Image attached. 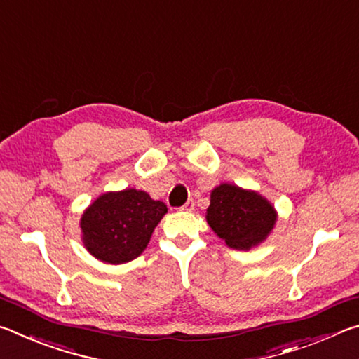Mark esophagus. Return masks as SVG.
I'll list each match as a JSON object with an SVG mask.
<instances>
[{
	"instance_id": "obj_1",
	"label": "esophagus",
	"mask_w": 359,
	"mask_h": 359,
	"mask_svg": "<svg viewBox=\"0 0 359 359\" xmlns=\"http://www.w3.org/2000/svg\"><path fill=\"white\" fill-rule=\"evenodd\" d=\"M193 209H194L193 199H190V201H187L184 205H182V210H185V212H191Z\"/></svg>"
}]
</instances>
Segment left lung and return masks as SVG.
Segmentation results:
<instances>
[{
	"label": "left lung",
	"instance_id": "obj_1",
	"mask_svg": "<svg viewBox=\"0 0 359 359\" xmlns=\"http://www.w3.org/2000/svg\"><path fill=\"white\" fill-rule=\"evenodd\" d=\"M205 220L228 247L250 250L269 236L277 222V212L259 193L222 184L210 193Z\"/></svg>",
	"mask_w": 359,
	"mask_h": 359
}]
</instances>
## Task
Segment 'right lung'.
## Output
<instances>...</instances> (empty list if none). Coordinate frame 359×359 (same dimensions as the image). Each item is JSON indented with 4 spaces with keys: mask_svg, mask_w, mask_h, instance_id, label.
Instances as JSON below:
<instances>
[{
    "mask_svg": "<svg viewBox=\"0 0 359 359\" xmlns=\"http://www.w3.org/2000/svg\"><path fill=\"white\" fill-rule=\"evenodd\" d=\"M166 212L165 203L135 188L101 194L82 214L83 245L102 263H128L145 250Z\"/></svg>",
    "mask_w": 359,
    "mask_h": 359,
    "instance_id": "1",
    "label": "right lung"
}]
</instances>
